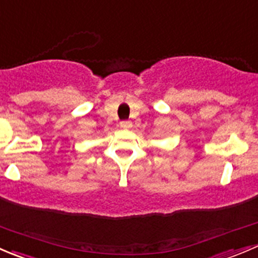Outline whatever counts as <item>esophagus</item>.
Segmentation results:
<instances>
[{
	"mask_svg": "<svg viewBox=\"0 0 258 258\" xmlns=\"http://www.w3.org/2000/svg\"><path fill=\"white\" fill-rule=\"evenodd\" d=\"M119 126H121L122 128H131L132 122L131 121H121L119 122Z\"/></svg>",
	"mask_w": 258,
	"mask_h": 258,
	"instance_id": "esophagus-1",
	"label": "esophagus"
}]
</instances>
